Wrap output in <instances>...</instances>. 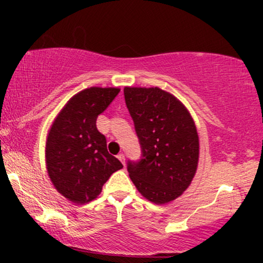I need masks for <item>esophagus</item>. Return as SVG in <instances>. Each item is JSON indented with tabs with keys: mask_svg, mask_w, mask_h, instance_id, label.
I'll return each instance as SVG.
<instances>
[{
	"mask_svg": "<svg viewBox=\"0 0 263 263\" xmlns=\"http://www.w3.org/2000/svg\"><path fill=\"white\" fill-rule=\"evenodd\" d=\"M117 158L120 159V161H121V163L122 164H125V162H126V159H125V155H123V153H120L119 156H117Z\"/></svg>",
	"mask_w": 263,
	"mask_h": 263,
	"instance_id": "obj_1",
	"label": "esophagus"
}]
</instances>
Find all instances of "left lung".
Masks as SVG:
<instances>
[{
    "instance_id": "8db88e82",
    "label": "left lung",
    "mask_w": 263,
    "mask_h": 263,
    "mask_svg": "<svg viewBox=\"0 0 263 263\" xmlns=\"http://www.w3.org/2000/svg\"><path fill=\"white\" fill-rule=\"evenodd\" d=\"M126 106L140 140V161L127 171L138 192L156 204L183 194L195 176L199 137L185 106L159 87H125Z\"/></svg>"
}]
</instances>
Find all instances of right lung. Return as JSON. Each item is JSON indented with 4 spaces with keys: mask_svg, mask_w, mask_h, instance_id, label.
<instances>
[{
    "mask_svg": "<svg viewBox=\"0 0 263 263\" xmlns=\"http://www.w3.org/2000/svg\"><path fill=\"white\" fill-rule=\"evenodd\" d=\"M120 92L117 87H89L70 99L54 120L45 144L48 176L73 203L98 198L102 185L122 163L107 152L96 119Z\"/></svg>",
    "mask_w": 263,
    "mask_h": 263,
    "instance_id": "1",
    "label": "right lung"
}]
</instances>
